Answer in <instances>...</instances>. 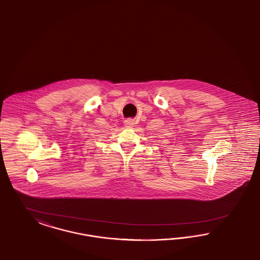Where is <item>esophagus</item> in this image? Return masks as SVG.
<instances>
[{
    "instance_id": "34e87169",
    "label": "esophagus",
    "mask_w": 260,
    "mask_h": 260,
    "mask_svg": "<svg viewBox=\"0 0 260 260\" xmlns=\"http://www.w3.org/2000/svg\"><path fill=\"white\" fill-rule=\"evenodd\" d=\"M124 125L127 128H131V127H133L134 126V120L133 119H127L125 120V122H124Z\"/></svg>"
}]
</instances>
